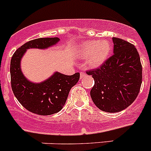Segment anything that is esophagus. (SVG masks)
Returning a JSON list of instances; mask_svg holds the SVG:
<instances>
[{
	"label": "esophagus",
	"mask_w": 151,
	"mask_h": 151,
	"mask_svg": "<svg viewBox=\"0 0 151 151\" xmlns=\"http://www.w3.org/2000/svg\"><path fill=\"white\" fill-rule=\"evenodd\" d=\"M85 76H86V73H85V72H81V73H80V78H84Z\"/></svg>",
	"instance_id": "esophagus-1"
}]
</instances>
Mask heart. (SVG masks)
<instances>
[{
  "label": "heart",
  "instance_id": "b5f03b06",
  "mask_svg": "<svg viewBox=\"0 0 151 151\" xmlns=\"http://www.w3.org/2000/svg\"><path fill=\"white\" fill-rule=\"evenodd\" d=\"M110 43L106 41H85L80 45L78 53L82 57L88 58V64L91 67H98L106 60L110 52Z\"/></svg>",
  "mask_w": 151,
  "mask_h": 151
}]
</instances>
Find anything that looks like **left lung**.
I'll return each instance as SVG.
<instances>
[{"instance_id":"8db88e82","label":"left lung","mask_w":151,"mask_h":151,"mask_svg":"<svg viewBox=\"0 0 151 151\" xmlns=\"http://www.w3.org/2000/svg\"><path fill=\"white\" fill-rule=\"evenodd\" d=\"M113 55L95 69L86 72L94 79L91 97L96 106L107 113L122 111L136 99L142 82V66L132 44L113 38Z\"/></svg>"}]
</instances>
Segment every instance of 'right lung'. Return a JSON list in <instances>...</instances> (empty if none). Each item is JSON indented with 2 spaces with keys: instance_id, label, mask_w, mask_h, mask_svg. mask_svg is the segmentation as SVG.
Masks as SVG:
<instances>
[{
  "instance_id": "obj_1",
  "label": "right lung",
  "mask_w": 151,
  "mask_h": 151,
  "mask_svg": "<svg viewBox=\"0 0 151 151\" xmlns=\"http://www.w3.org/2000/svg\"><path fill=\"white\" fill-rule=\"evenodd\" d=\"M59 38H40L32 40L19 47L10 61V80L13 94L26 110L41 116L54 114L62 110L68 94L79 79V73L66 76L56 72L48 79L33 83L24 76L20 61L29 48L45 49L54 45Z\"/></svg>"
}]
</instances>
